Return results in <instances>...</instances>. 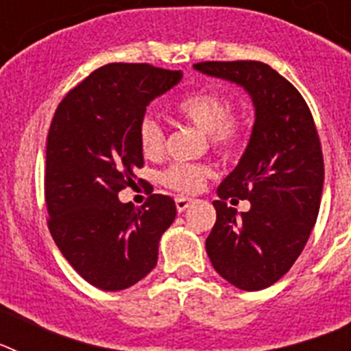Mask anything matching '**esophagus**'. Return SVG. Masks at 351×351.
<instances>
[{
	"label": "esophagus",
	"mask_w": 351,
	"mask_h": 351,
	"mask_svg": "<svg viewBox=\"0 0 351 351\" xmlns=\"http://www.w3.org/2000/svg\"><path fill=\"white\" fill-rule=\"evenodd\" d=\"M191 202H193V200H191V198L178 197V198H176V207H178L179 213H182V210H186V209H188V207L191 206Z\"/></svg>",
	"instance_id": "esophagus-1"
}]
</instances>
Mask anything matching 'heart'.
<instances>
[{"label":"heart","instance_id":"obj_1","mask_svg":"<svg viewBox=\"0 0 351 351\" xmlns=\"http://www.w3.org/2000/svg\"><path fill=\"white\" fill-rule=\"evenodd\" d=\"M176 112L195 128L206 133L210 147L230 156L246 137V116L241 110H226L223 96L213 91H195L176 104ZM138 144L147 158H158L165 147V130L154 117L145 116L138 125ZM213 176L209 165L172 163L161 172V182L181 193H195Z\"/></svg>","mask_w":351,"mask_h":351}]
</instances>
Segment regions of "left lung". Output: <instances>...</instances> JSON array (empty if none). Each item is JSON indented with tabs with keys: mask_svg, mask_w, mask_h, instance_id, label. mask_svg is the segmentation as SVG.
<instances>
[{
	"mask_svg": "<svg viewBox=\"0 0 351 351\" xmlns=\"http://www.w3.org/2000/svg\"><path fill=\"white\" fill-rule=\"evenodd\" d=\"M193 68L241 86L255 107L250 142L218 186L206 250L223 280L241 290H263L290 271L318 218L324 156L315 121L302 95L269 64L206 61ZM226 197H246L250 210L237 213Z\"/></svg>",
	"mask_w": 351,
	"mask_h": 351,
	"instance_id": "obj_1",
	"label": "left lung"
}]
</instances>
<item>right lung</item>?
<instances>
[{"instance_id":"1","label":"right lung","mask_w":351,"mask_h":351,"mask_svg":"<svg viewBox=\"0 0 351 351\" xmlns=\"http://www.w3.org/2000/svg\"><path fill=\"white\" fill-rule=\"evenodd\" d=\"M181 79V70L110 63L56 108L45 151L49 230L71 267L100 290H125L153 271L161 235L176 219L167 195L133 207L117 193L144 165L138 125L145 108Z\"/></svg>"}]
</instances>
